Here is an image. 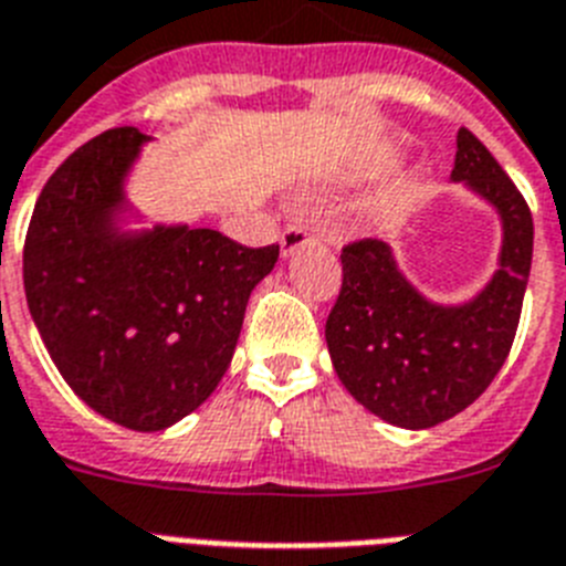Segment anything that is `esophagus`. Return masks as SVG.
Segmentation results:
<instances>
[{"instance_id": "34e87169", "label": "esophagus", "mask_w": 566, "mask_h": 566, "mask_svg": "<svg viewBox=\"0 0 566 566\" xmlns=\"http://www.w3.org/2000/svg\"><path fill=\"white\" fill-rule=\"evenodd\" d=\"M311 241H313V235H311V230H307V227L291 224L287 230L282 232V255H293L298 247L311 244Z\"/></svg>"}]
</instances>
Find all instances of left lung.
I'll use <instances>...</instances> for the list:
<instances>
[{
	"label": "left lung",
	"mask_w": 566,
	"mask_h": 566,
	"mask_svg": "<svg viewBox=\"0 0 566 566\" xmlns=\"http://www.w3.org/2000/svg\"><path fill=\"white\" fill-rule=\"evenodd\" d=\"M452 180L501 216L492 282L467 305H434L400 273L386 241L359 239L342 247V287L325 322L342 386L400 429H431L486 391L510 356L530 282L533 212L469 129L458 132Z\"/></svg>",
	"instance_id": "obj_1"
}]
</instances>
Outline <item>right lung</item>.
<instances>
[{
	"instance_id": "add662e5",
	"label": "right lung",
	"mask_w": 566,
	"mask_h": 566,
	"mask_svg": "<svg viewBox=\"0 0 566 566\" xmlns=\"http://www.w3.org/2000/svg\"><path fill=\"white\" fill-rule=\"evenodd\" d=\"M146 140L135 126L108 129L56 166L28 224L22 279L80 400L117 426L160 431L216 391L279 244L244 247L207 227L123 232V180Z\"/></svg>"
}]
</instances>
